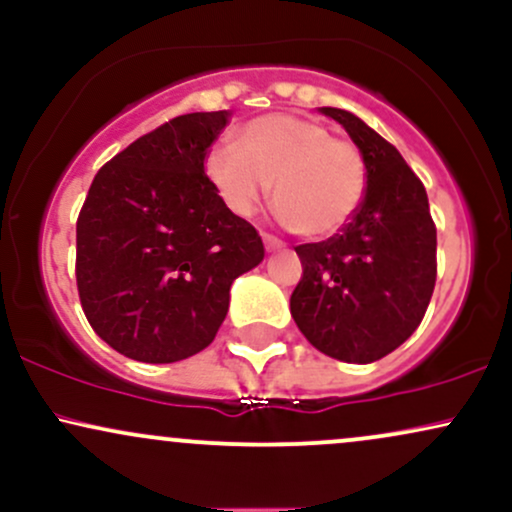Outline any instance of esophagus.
<instances>
[{
	"label": "esophagus",
	"mask_w": 512,
	"mask_h": 512,
	"mask_svg": "<svg viewBox=\"0 0 512 512\" xmlns=\"http://www.w3.org/2000/svg\"><path fill=\"white\" fill-rule=\"evenodd\" d=\"M264 248H267V252H276V250H284V240H279L276 236H269V233H264Z\"/></svg>",
	"instance_id": "esophagus-1"
}]
</instances>
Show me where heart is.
I'll use <instances>...</instances> for the list:
<instances>
[{"label":"heart","mask_w":512,"mask_h":512,"mask_svg":"<svg viewBox=\"0 0 512 512\" xmlns=\"http://www.w3.org/2000/svg\"><path fill=\"white\" fill-rule=\"evenodd\" d=\"M207 175L226 207L255 214L275 180L279 219L305 238H330L356 216L368 187L361 149L330 127L298 115H264L238 132V146H216Z\"/></svg>","instance_id":"heart-1"}]
</instances>
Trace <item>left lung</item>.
I'll use <instances>...</instances> for the list:
<instances>
[{"label": "left lung", "mask_w": 512, "mask_h": 512, "mask_svg": "<svg viewBox=\"0 0 512 512\" xmlns=\"http://www.w3.org/2000/svg\"><path fill=\"white\" fill-rule=\"evenodd\" d=\"M322 113L361 149L368 187L342 233L296 248L303 276L291 293V315L322 354L373 363L424 320L438 274L436 223L424 182L395 146L346 110Z\"/></svg>", "instance_id": "left-lung-1"}]
</instances>
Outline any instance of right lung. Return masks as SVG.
Wrapping results in <instances>:
<instances>
[{
    "label": "right lung",
    "mask_w": 512,
    "mask_h": 512,
    "mask_svg": "<svg viewBox=\"0 0 512 512\" xmlns=\"http://www.w3.org/2000/svg\"><path fill=\"white\" fill-rule=\"evenodd\" d=\"M228 110L173 117L110 158L76 219V289L93 332L144 363L214 342L236 276L257 267L255 226L204 173Z\"/></svg>",
    "instance_id": "1"
}]
</instances>
